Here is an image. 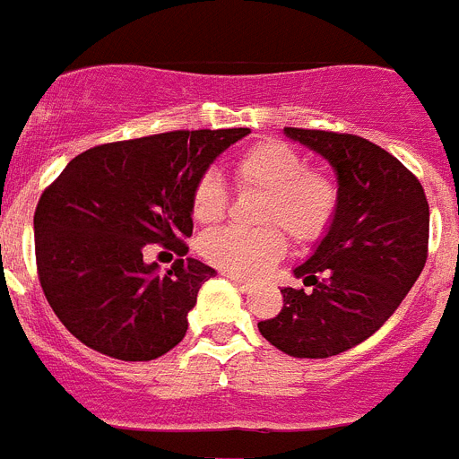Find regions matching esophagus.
<instances>
[{"label": "esophagus", "instance_id": "34e87169", "mask_svg": "<svg viewBox=\"0 0 459 459\" xmlns=\"http://www.w3.org/2000/svg\"><path fill=\"white\" fill-rule=\"evenodd\" d=\"M225 278L232 280V282L238 287V290H250V287H253V282H250V280L241 278V275H237V273H225Z\"/></svg>", "mask_w": 459, "mask_h": 459}]
</instances>
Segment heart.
Returning a JSON list of instances; mask_svg holds the SVG:
<instances>
[{"label": "heart", "instance_id": "b5f03b06", "mask_svg": "<svg viewBox=\"0 0 459 459\" xmlns=\"http://www.w3.org/2000/svg\"><path fill=\"white\" fill-rule=\"evenodd\" d=\"M234 179L241 188L262 193L255 221L257 230L222 227L200 238V255L216 269L241 278L266 273L287 250L290 234L299 248L322 241L340 211V186L328 172L307 168L301 152L282 140L255 142L234 160ZM227 190L213 172L197 177L190 190V211L202 225L225 218Z\"/></svg>", "mask_w": 459, "mask_h": 459}]
</instances>
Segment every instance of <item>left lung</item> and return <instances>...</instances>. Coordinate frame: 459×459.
Listing matches in <instances>:
<instances>
[{"label":"left lung","mask_w":459,"mask_h":459,"mask_svg":"<svg viewBox=\"0 0 459 459\" xmlns=\"http://www.w3.org/2000/svg\"><path fill=\"white\" fill-rule=\"evenodd\" d=\"M335 168L340 211L285 287L282 310L259 333L296 359H328L384 326L428 259L429 206L420 181L386 149L350 133L285 128Z\"/></svg>","instance_id":"8db88e82"}]
</instances>
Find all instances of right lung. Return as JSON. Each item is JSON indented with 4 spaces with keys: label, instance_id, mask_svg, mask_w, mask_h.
Listing matches in <instances>:
<instances>
[{
    "label": "right lung",
    "instance_id": "obj_1",
    "mask_svg": "<svg viewBox=\"0 0 459 459\" xmlns=\"http://www.w3.org/2000/svg\"><path fill=\"white\" fill-rule=\"evenodd\" d=\"M248 128L169 131L99 144L43 190L34 213L36 271L59 322L89 350L119 360L168 354L188 331L197 291L216 271L144 262L156 243L184 257L190 190Z\"/></svg>",
    "mask_w": 459,
    "mask_h": 459
}]
</instances>
